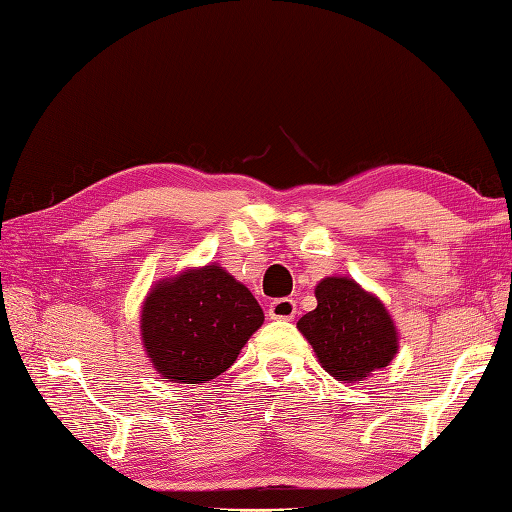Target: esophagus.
Segmentation results:
<instances>
[{"label":"esophagus","instance_id":"34e87169","mask_svg":"<svg viewBox=\"0 0 512 512\" xmlns=\"http://www.w3.org/2000/svg\"><path fill=\"white\" fill-rule=\"evenodd\" d=\"M297 313V304L291 297H280L273 299L269 304V317L271 319H293Z\"/></svg>","mask_w":512,"mask_h":512}]
</instances>
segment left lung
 <instances>
[{"label": "left lung", "instance_id": "left-lung-1", "mask_svg": "<svg viewBox=\"0 0 512 512\" xmlns=\"http://www.w3.org/2000/svg\"><path fill=\"white\" fill-rule=\"evenodd\" d=\"M317 308L297 328L330 376L356 382L386 367L397 352V332L378 297L350 278H326L317 284Z\"/></svg>", "mask_w": 512, "mask_h": 512}]
</instances>
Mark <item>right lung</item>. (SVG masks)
<instances>
[{
    "label": "right lung",
    "instance_id": "right-lung-1",
    "mask_svg": "<svg viewBox=\"0 0 512 512\" xmlns=\"http://www.w3.org/2000/svg\"><path fill=\"white\" fill-rule=\"evenodd\" d=\"M263 321L247 286L208 265L158 284L145 299L141 332L162 376L199 384L221 376Z\"/></svg>",
    "mask_w": 512,
    "mask_h": 512
}]
</instances>
